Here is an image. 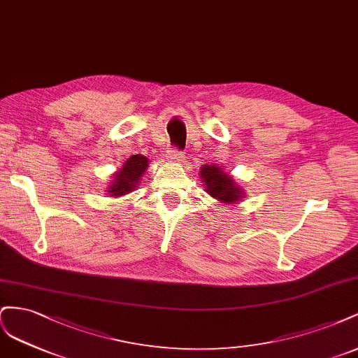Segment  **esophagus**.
Wrapping results in <instances>:
<instances>
[{"label":"esophagus","instance_id":"34e87169","mask_svg":"<svg viewBox=\"0 0 358 358\" xmlns=\"http://www.w3.org/2000/svg\"><path fill=\"white\" fill-rule=\"evenodd\" d=\"M168 157H169V160H172V162H185V155H182V151L178 150V148H176V147L169 150Z\"/></svg>","mask_w":358,"mask_h":358}]
</instances>
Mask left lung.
<instances>
[{"label": "left lung", "instance_id": "left-lung-1", "mask_svg": "<svg viewBox=\"0 0 358 358\" xmlns=\"http://www.w3.org/2000/svg\"><path fill=\"white\" fill-rule=\"evenodd\" d=\"M201 177L206 182L207 192L222 202H237L241 198V187L236 185L228 173H224L219 166L203 165L201 168Z\"/></svg>", "mask_w": 358, "mask_h": 358}]
</instances>
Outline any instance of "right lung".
Returning <instances> with one entry per match:
<instances>
[{
  "mask_svg": "<svg viewBox=\"0 0 358 358\" xmlns=\"http://www.w3.org/2000/svg\"><path fill=\"white\" fill-rule=\"evenodd\" d=\"M148 166V160L142 155H135L126 160L122 169L115 176L114 185H110L108 195L110 196H121L131 192L139 182L141 176L145 172Z\"/></svg>",
  "mask_w": 358,
  "mask_h": 358,
  "instance_id": "obj_1",
  "label": "right lung"
}]
</instances>
